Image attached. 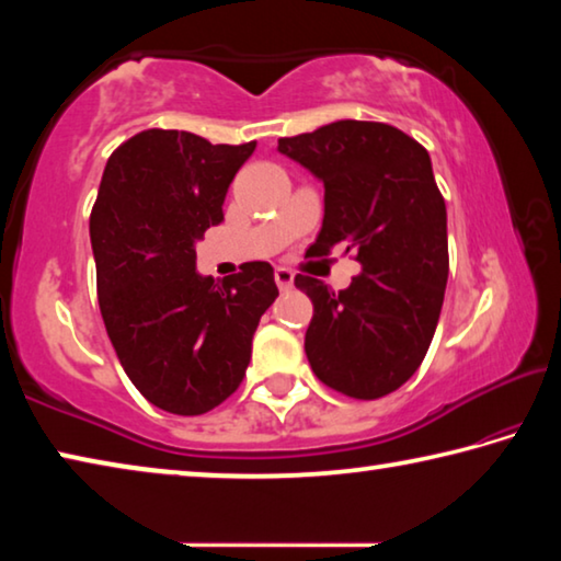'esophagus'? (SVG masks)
<instances>
[{"instance_id":"34e87169","label":"esophagus","mask_w":561,"mask_h":561,"mask_svg":"<svg viewBox=\"0 0 561 561\" xmlns=\"http://www.w3.org/2000/svg\"><path fill=\"white\" fill-rule=\"evenodd\" d=\"M274 282L282 291H289L294 287V272L287 267H277L274 270Z\"/></svg>"}]
</instances>
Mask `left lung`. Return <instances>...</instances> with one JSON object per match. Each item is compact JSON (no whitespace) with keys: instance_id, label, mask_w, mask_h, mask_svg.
I'll return each mask as SVG.
<instances>
[{"instance_id":"obj_1","label":"left lung","mask_w":561,"mask_h":561,"mask_svg":"<svg viewBox=\"0 0 561 561\" xmlns=\"http://www.w3.org/2000/svg\"><path fill=\"white\" fill-rule=\"evenodd\" d=\"M277 150L324 183V222L311 250L344 244L360 262L339 294L294 277L314 304L304 336L311 371L358 401L393 393L428 354L448 284V213L428 150L374 121L329 123L279 138Z\"/></svg>"}]
</instances>
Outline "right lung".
<instances>
[{
    "mask_svg": "<svg viewBox=\"0 0 561 561\" xmlns=\"http://www.w3.org/2000/svg\"><path fill=\"white\" fill-rule=\"evenodd\" d=\"M254 146L150 128L103 170L89 222L101 317L133 386L168 413L203 415L237 391L279 294L270 262L222 282L195 270V242L225 220L227 187Z\"/></svg>",
    "mask_w": 561,
    "mask_h": 561,
    "instance_id": "right-lung-1",
    "label": "right lung"
}]
</instances>
